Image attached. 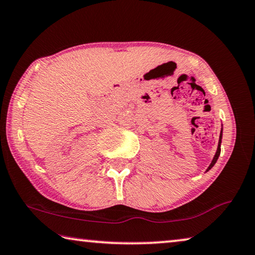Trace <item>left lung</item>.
Listing matches in <instances>:
<instances>
[{"instance_id": "obj_1", "label": "left lung", "mask_w": 255, "mask_h": 255, "mask_svg": "<svg viewBox=\"0 0 255 255\" xmlns=\"http://www.w3.org/2000/svg\"><path fill=\"white\" fill-rule=\"evenodd\" d=\"M221 138H222V129H221V131H220V136H219V143H218V148H217V152H216L215 156H213V160H212V162L210 163V165H209V167H208L207 171H209L210 169H211V168L213 167V165L216 164L217 160H218V157H219V155H220V151H221V148H220V146H221Z\"/></svg>"}]
</instances>
